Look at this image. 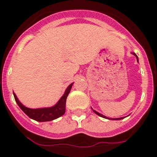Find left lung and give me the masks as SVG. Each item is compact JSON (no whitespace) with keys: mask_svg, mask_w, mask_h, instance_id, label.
<instances>
[{"mask_svg":"<svg viewBox=\"0 0 157 157\" xmlns=\"http://www.w3.org/2000/svg\"><path fill=\"white\" fill-rule=\"evenodd\" d=\"M133 55H135V56H136V58H137V60H138V57H137V55H135V53H133ZM92 110H93V109H92ZM93 112L95 113L96 114H98V116H100V117H102V118H107V117H105V116H103V115H102V114H101V113H98V112H97V111H95V110H93ZM122 118H113V119H116V120H120V119H122ZM109 119H110V118H109Z\"/></svg>","mask_w":157,"mask_h":157,"instance_id":"1","label":"left lung"}]
</instances>
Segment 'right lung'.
I'll return each mask as SVG.
<instances>
[{"label": "right lung", "mask_w": 157, "mask_h": 157, "mask_svg": "<svg viewBox=\"0 0 157 157\" xmlns=\"http://www.w3.org/2000/svg\"><path fill=\"white\" fill-rule=\"evenodd\" d=\"M72 85H73V83H71V85L69 86L67 89L65 90V94L62 96V98L59 99V101L57 102V104L54 106V107H51V108H44V109H29V108L22 105V103L19 102V100L17 98L15 93H13V95H14V98H15L17 105L20 107V109H22L27 115L29 116V118L39 122L51 121V120L59 118L60 116H62L65 113L66 98H67L69 93L71 92Z\"/></svg>", "instance_id": "obj_1"}]
</instances>
